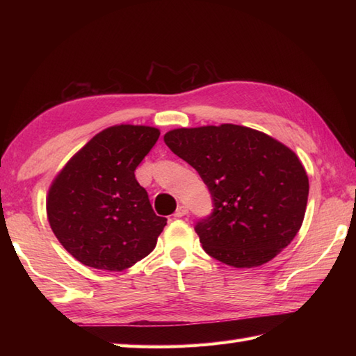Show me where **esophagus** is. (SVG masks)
Instances as JSON below:
<instances>
[{
  "label": "esophagus",
  "mask_w": 356,
  "mask_h": 356,
  "mask_svg": "<svg viewBox=\"0 0 356 356\" xmlns=\"http://www.w3.org/2000/svg\"><path fill=\"white\" fill-rule=\"evenodd\" d=\"M186 214H188V208L184 207V205H180V207L176 209V213H174V217L180 218V217H185Z\"/></svg>",
  "instance_id": "1"
}]
</instances>
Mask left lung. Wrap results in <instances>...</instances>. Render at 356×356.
Here are the masks:
<instances>
[{
	"instance_id": "left-lung-1",
	"label": "left lung",
	"mask_w": 356,
	"mask_h": 356,
	"mask_svg": "<svg viewBox=\"0 0 356 356\" xmlns=\"http://www.w3.org/2000/svg\"><path fill=\"white\" fill-rule=\"evenodd\" d=\"M163 140L199 172L213 197V213L194 228L213 259L234 268L261 266L297 236L309 179L282 142L232 124L177 128Z\"/></svg>"
}]
</instances>
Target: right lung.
<instances>
[{
    "instance_id": "1",
    "label": "right lung",
    "mask_w": 356,
    "mask_h": 356,
    "mask_svg": "<svg viewBox=\"0 0 356 356\" xmlns=\"http://www.w3.org/2000/svg\"><path fill=\"white\" fill-rule=\"evenodd\" d=\"M161 131L115 125L74 154L49 190L47 217L67 251L86 266L124 270L156 248L166 225L134 171Z\"/></svg>"
}]
</instances>
